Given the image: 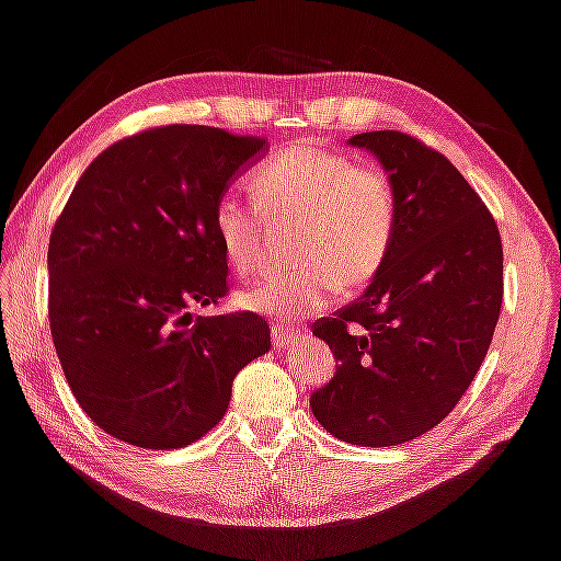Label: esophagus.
Wrapping results in <instances>:
<instances>
[{
    "label": "esophagus",
    "instance_id": "1",
    "mask_svg": "<svg viewBox=\"0 0 561 561\" xmlns=\"http://www.w3.org/2000/svg\"><path fill=\"white\" fill-rule=\"evenodd\" d=\"M298 330H286V328H273V347L275 351H286L290 343L298 341Z\"/></svg>",
    "mask_w": 561,
    "mask_h": 561
}]
</instances>
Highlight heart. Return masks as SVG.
<instances>
[{
    "label": "heart",
    "mask_w": 561,
    "mask_h": 561,
    "mask_svg": "<svg viewBox=\"0 0 561 561\" xmlns=\"http://www.w3.org/2000/svg\"><path fill=\"white\" fill-rule=\"evenodd\" d=\"M251 186L268 218H298V268L238 293V308L296 325L323 310L345 288L380 271L398 226V198L388 173L341 151L298 144L253 173ZM220 253L236 273L261 263V209L224 194L210 214Z\"/></svg>",
    "instance_id": "obj_1"
}]
</instances>
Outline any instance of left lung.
<instances>
[{
  "instance_id": "obj_1",
  "label": "left lung",
  "mask_w": 561,
  "mask_h": 561,
  "mask_svg": "<svg viewBox=\"0 0 561 561\" xmlns=\"http://www.w3.org/2000/svg\"><path fill=\"white\" fill-rule=\"evenodd\" d=\"M351 146L388 171L398 226L363 296L313 328L337 370L310 410L343 443L392 447L439 425L480 370L502 308V241L439 151L400 131L355 134Z\"/></svg>"
}]
</instances>
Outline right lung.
Returning a JSON list of instances; mask_svg holds the SVG:
<instances>
[{
    "label": "right lung",
    "mask_w": 561,
    "mask_h": 561,
    "mask_svg": "<svg viewBox=\"0 0 561 561\" xmlns=\"http://www.w3.org/2000/svg\"><path fill=\"white\" fill-rule=\"evenodd\" d=\"M261 153V136L149 128L101 151L54 224V347L81 410L122 443H196L226 415L236 375L271 351L261 316L194 318L228 293L210 214Z\"/></svg>",
    "instance_id": "1"
}]
</instances>
